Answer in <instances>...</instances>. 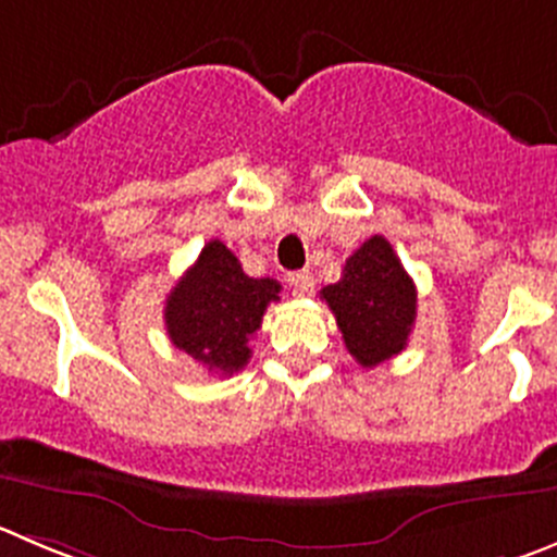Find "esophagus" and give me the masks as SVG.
Listing matches in <instances>:
<instances>
[{
	"label": "esophagus",
	"instance_id": "esophagus-1",
	"mask_svg": "<svg viewBox=\"0 0 557 557\" xmlns=\"http://www.w3.org/2000/svg\"><path fill=\"white\" fill-rule=\"evenodd\" d=\"M287 284L298 295H309L311 287H314V275H311L309 270H289V273H287Z\"/></svg>",
	"mask_w": 557,
	"mask_h": 557
}]
</instances>
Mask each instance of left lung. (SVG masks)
Masks as SVG:
<instances>
[{
	"mask_svg": "<svg viewBox=\"0 0 557 557\" xmlns=\"http://www.w3.org/2000/svg\"><path fill=\"white\" fill-rule=\"evenodd\" d=\"M349 355L372 369L407 347L416 325V284L383 235L363 243L336 284L320 289Z\"/></svg>",
	"mask_w": 557,
	"mask_h": 557,
	"instance_id": "8db88e82",
	"label": "left lung"
}]
</instances>
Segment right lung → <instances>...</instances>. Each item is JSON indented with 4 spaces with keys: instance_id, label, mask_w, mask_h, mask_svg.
<instances>
[{
    "instance_id": "add662e5",
    "label": "right lung",
    "mask_w": 557,
    "mask_h": 557,
    "mask_svg": "<svg viewBox=\"0 0 557 557\" xmlns=\"http://www.w3.org/2000/svg\"><path fill=\"white\" fill-rule=\"evenodd\" d=\"M278 293L275 278H251L224 243L210 240L169 293L166 333L208 372L232 377L251 358L248 342Z\"/></svg>"
}]
</instances>
